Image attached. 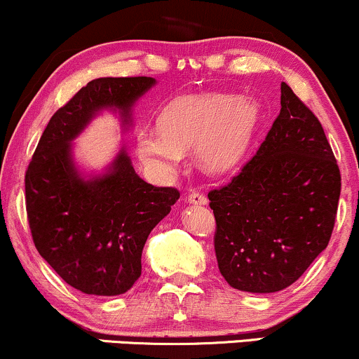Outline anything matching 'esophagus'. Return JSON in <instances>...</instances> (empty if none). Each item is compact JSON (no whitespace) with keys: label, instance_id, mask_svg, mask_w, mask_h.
<instances>
[{"label":"esophagus","instance_id":"1","mask_svg":"<svg viewBox=\"0 0 359 359\" xmlns=\"http://www.w3.org/2000/svg\"><path fill=\"white\" fill-rule=\"evenodd\" d=\"M187 201L191 202V204H197V205H205L207 202H209V201H207V197L204 196V194H202V192H196V191L189 194Z\"/></svg>","mask_w":359,"mask_h":359}]
</instances>
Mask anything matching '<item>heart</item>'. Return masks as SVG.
Instances as JSON below:
<instances>
[{"mask_svg": "<svg viewBox=\"0 0 359 359\" xmlns=\"http://www.w3.org/2000/svg\"><path fill=\"white\" fill-rule=\"evenodd\" d=\"M261 111L249 98L229 95L179 97L165 107L161 127L137 132L142 163L158 175H170L182 161V150L194 147L198 165L224 172L243 157L250 144Z\"/></svg>", "mask_w": 359, "mask_h": 359, "instance_id": "obj_1", "label": "heart"}]
</instances>
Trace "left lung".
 Returning a JSON list of instances; mask_svg holds the SVG:
<instances>
[{
    "mask_svg": "<svg viewBox=\"0 0 359 359\" xmlns=\"http://www.w3.org/2000/svg\"><path fill=\"white\" fill-rule=\"evenodd\" d=\"M341 174L318 116L280 83V111L239 174L209 192L217 266L232 287L276 292L330 243Z\"/></svg>",
    "mask_w": 359,
    "mask_h": 359,
    "instance_id": "8db88e82",
    "label": "left lung"
}]
</instances>
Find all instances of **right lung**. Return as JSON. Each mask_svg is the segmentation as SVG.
<instances>
[{
    "instance_id": "add662e5",
    "label": "right lung",
    "mask_w": 359,
    "mask_h": 359,
    "mask_svg": "<svg viewBox=\"0 0 359 359\" xmlns=\"http://www.w3.org/2000/svg\"><path fill=\"white\" fill-rule=\"evenodd\" d=\"M154 83L150 76L86 83L51 116L27 168L34 248L65 283L85 294H123L135 284L147 237L180 192L142 180L125 150L105 175L83 180L72 163L70 142L98 110L115 107L130 116L133 102Z\"/></svg>"
}]
</instances>
